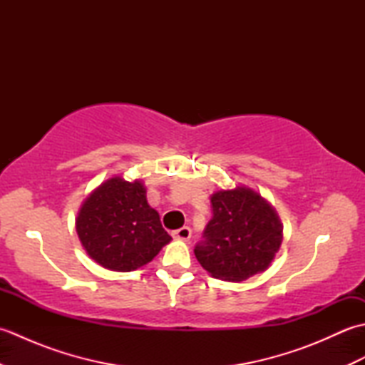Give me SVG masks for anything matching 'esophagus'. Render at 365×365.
<instances>
[{"label": "esophagus", "instance_id": "34e87169", "mask_svg": "<svg viewBox=\"0 0 365 365\" xmlns=\"http://www.w3.org/2000/svg\"><path fill=\"white\" fill-rule=\"evenodd\" d=\"M173 237L175 240H183V242H187V240L191 238V229L190 227H180L173 232Z\"/></svg>", "mask_w": 365, "mask_h": 365}]
</instances>
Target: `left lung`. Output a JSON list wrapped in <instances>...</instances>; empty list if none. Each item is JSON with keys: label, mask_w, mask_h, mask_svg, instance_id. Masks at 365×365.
<instances>
[{"label": "left lung", "mask_w": 365, "mask_h": 365, "mask_svg": "<svg viewBox=\"0 0 365 365\" xmlns=\"http://www.w3.org/2000/svg\"><path fill=\"white\" fill-rule=\"evenodd\" d=\"M210 199L213 216L195 247L202 268L230 282L265 271L282 243V224L274 208L246 187L216 191Z\"/></svg>", "instance_id": "left-lung-1"}]
</instances>
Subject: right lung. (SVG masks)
<instances>
[{
    "instance_id": "add662e5",
    "label": "right lung",
    "mask_w": 365,
    "mask_h": 365,
    "mask_svg": "<svg viewBox=\"0 0 365 365\" xmlns=\"http://www.w3.org/2000/svg\"><path fill=\"white\" fill-rule=\"evenodd\" d=\"M75 226L89 257L120 273L144 267L173 240L147 204L144 183L119 175L84 199Z\"/></svg>"
}]
</instances>
